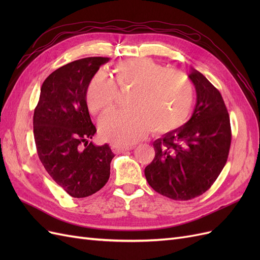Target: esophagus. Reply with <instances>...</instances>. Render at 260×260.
I'll return each mask as SVG.
<instances>
[{
  "label": "esophagus",
  "instance_id": "1",
  "mask_svg": "<svg viewBox=\"0 0 260 260\" xmlns=\"http://www.w3.org/2000/svg\"><path fill=\"white\" fill-rule=\"evenodd\" d=\"M112 146L116 153H122L125 151H129V149H132V146H122L119 144H113Z\"/></svg>",
  "mask_w": 260,
  "mask_h": 260
}]
</instances>
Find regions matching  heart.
<instances>
[{"mask_svg":"<svg viewBox=\"0 0 260 260\" xmlns=\"http://www.w3.org/2000/svg\"><path fill=\"white\" fill-rule=\"evenodd\" d=\"M115 82L103 72L92 77L85 92L86 104L95 115L115 106L117 88H131L129 109L113 112L101 121V133L119 145L136 143L152 130L166 133L187 119L194 90L191 81L176 69H166L151 58L137 57L118 62Z\"/></svg>","mask_w":260,"mask_h":260,"instance_id":"obj_1","label":"heart"}]
</instances>
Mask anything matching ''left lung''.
Returning <instances> with one entry per match:
<instances>
[{"label": "left lung", "instance_id": "left-lung-1", "mask_svg": "<svg viewBox=\"0 0 260 260\" xmlns=\"http://www.w3.org/2000/svg\"><path fill=\"white\" fill-rule=\"evenodd\" d=\"M196 90L192 117L153 143L155 157L144 174L166 198L188 201L205 193L222 171L231 145L230 117L220 92L191 68Z\"/></svg>", "mask_w": 260, "mask_h": 260}]
</instances>
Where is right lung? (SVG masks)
I'll return each instance as SVG.
<instances>
[{
    "label": "right lung",
    "mask_w": 260,
    "mask_h": 260,
    "mask_svg": "<svg viewBox=\"0 0 260 260\" xmlns=\"http://www.w3.org/2000/svg\"><path fill=\"white\" fill-rule=\"evenodd\" d=\"M108 60L86 57L59 67L44 80L35 108L39 158L55 182L77 199L100 191L111 175V147L89 142L96 128L85 100L92 77Z\"/></svg>",
    "instance_id": "obj_1"
}]
</instances>
